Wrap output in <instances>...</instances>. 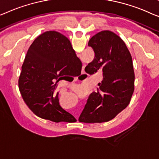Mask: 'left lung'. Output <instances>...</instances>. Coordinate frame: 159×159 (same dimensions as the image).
Masks as SVG:
<instances>
[{"label":"left lung","mask_w":159,"mask_h":159,"mask_svg":"<svg viewBox=\"0 0 159 159\" xmlns=\"http://www.w3.org/2000/svg\"><path fill=\"white\" fill-rule=\"evenodd\" d=\"M95 53L85 68L89 74L103 73L99 89L90 95L80 122H108L125 109L134 91L135 75L131 53L124 41L110 30L98 33L89 41Z\"/></svg>","instance_id":"1"}]
</instances>
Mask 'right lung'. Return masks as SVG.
Listing matches in <instances>:
<instances>
[{"mask_svg":"<svg viewBox=\"0 0 159 159\" xmlns=\"http://www.w3.org/2000/svg\"><path fill=\"white\" fill-rule=\"evenodd\" d=\"M81 67L65 35L54 30L44 32L30 45L21 68L18 88L23 101L35 115L43 119L75 121L60 106L57 83L78 76Z\"/></svg>","mask_w":159,"mask_h":159,"instance_id":"1","label":"right lung"}]
</instances>
